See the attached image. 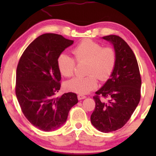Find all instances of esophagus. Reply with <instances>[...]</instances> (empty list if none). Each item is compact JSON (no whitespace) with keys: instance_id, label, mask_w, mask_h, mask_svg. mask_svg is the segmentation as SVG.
Masks as SVG:
<instances>
[{"instance_id":"34e87169","label":"esophagus","mask_w":156,"mask_h":156,"mask_svg":"<svg viewBox=\"0 0 156 156\" xmlns=\"http://www.w3.org/2000/svg\"><path fill=\"white\" fill-rule=\"evenodd\" d=\"M86 97H87L86 96L83 95V94H78V96H77V98H78L79 100L84 99H85V98H86Z\"/></svg>"}]
</instances>
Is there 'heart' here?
I'll list each match as a JSON object with an SVG mask.
<instances>
[{
  "label": "heart",
  "mask_w": 156,
  "mask_h": 156,
  "mask_svg": "<svg viewBox=\"0 0 156 156\" xmlns=\"http://www.w3.org/2000/svg\"><path fill=\"white\" fill-rule=\"evenodd\" d=\"M74 59L65 53L57 57V65L62 75L69 77L74 74L76 63H87L84 77H75L67 82L68 90L78 94H87L97 87L98 78L105 81L111 76L116 65V55L111 47H104L99 42L85 39L72 51ZM75 60L74 61L73 59Z\"/></svg>",
  "instance_id": "heart-1"
}]
</instances>
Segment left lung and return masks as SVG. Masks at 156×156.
Masks as SVG:
<instances>
[{"label":"left lung","instance_id":"8db88e82","mask_svg":"<svg viewBox=\"0 0 156 156\" xmlns=\"http://www.w3.org/2000/svg\"><path fill=\"white\" fill-rule=\"evenodd\" d=\"M102 38L113 44L116 62L111 78L93 97L96 105L91 122L99 131L108 133L122 128L131 118L140 99L141 78L137 59L129 44L115 35ZM100 95L109 100L101 101Z\"/></svg>","mask_w":156,"mask_h":156}]
</instances>
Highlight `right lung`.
Wrapping results in <instances>:
<instances>
[{"mask_svg": "<svg viewBox=\"0 0 156 156\" xmlns=\"http://www.w3.org/2000/svg\"><path fill=\"white\" fill-rule=\"evenodd\" d=\"M73 42L57 34H43L29 44L19 60L17 99L26 119L42 131H52L62 126L69 110L78 102L77 96L72 92L55 97L61 87L57 57Z\"/></svg>", "mask_w": 156, "mask_h": 156, "instance_id": "obj_1", "label": "right lung"}]
</instances>
